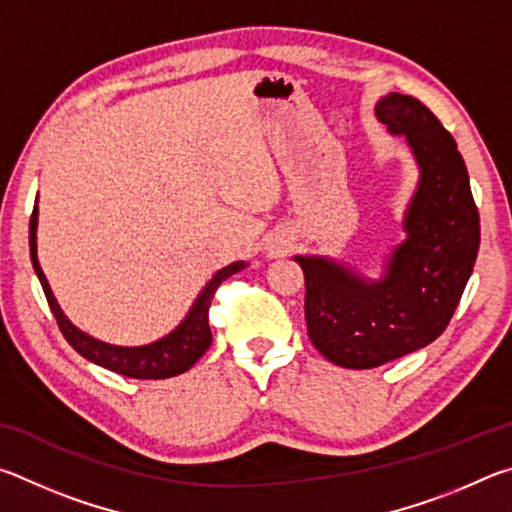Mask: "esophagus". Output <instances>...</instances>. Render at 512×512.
Here are the masks:
<instances>
[{
	"label": "esophagus",
	"mask_w": 512,
	"mask_h": 512,
	"mask_svg": "<svg viewBox=\"0 0 512 512\" xmlns=\"http://www.w3.org/2000/svg\"><path fill=\"white\" fill-rule=\"evenodd\" d=\"M281 251H283V249H276V254H281Z\"/></svg>",
	"instance_id": "34e87169"
}]
</instances>
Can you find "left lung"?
<instances>
[{"label": "left lung", "mask_w": 512, "mask_h": 512, "mask_svg": "<svg viewBox=\"0 0 512 512\" xmlns=\"http://www.w3.org/2000/svg\"><path fill=\"white\" fill-rule=\"evenodd\" d=\"M375 116L391 134H405L420 168L405 242L380 281L330 258L294 256L306 276L310 342L344 369H375L432 344L459 306L481 242L468 168L443 123L396 92L380 98Z\"/></svg>", "instance_id": "obj_1"}]
</instances>
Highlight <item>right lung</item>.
<instances>
[{"label":"right lung","mask_w":512,"mask_h":512,"mask_svg":"<svg viewBox=\"0 0 512 512\" xmlns=\"http://www.w3.org/2000/svg\"><path fill=\"white\" fill-rule=\"evenodd\" d=\"M35 229H38V204L33 206L31 222H29V247H31V263L33 270L38 274L42 283L44 297L49 301V308L53 317L58 321L60 333L65 335L67 342L71 344L76 353H80L85 360L94 362L103 369H110L125 378L134 380H164L173 378L191 369V366L200 360L206 353V348L211 346V328H209V308L213 301L215 290L220 288L224 279H229L231 274L240 272L247 263H231L213 276V279L204 285V290L197 294L195 303L188 310L182 324H179L173 333L157 339V342L146 346H112L98 339L89 337L83 330H78L71 321L65 317V312L60 310L56 297L47 283L42 267L38 263V245H35Z\"/></svg>","instance_id":"obj_1"}]
</instances>
